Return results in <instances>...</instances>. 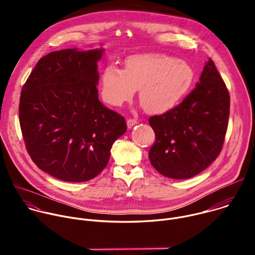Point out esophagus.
<instances>
[{"label": "esophagus", "instance_id": "esophagus-1", "mask_svg": "<svg viewBox=\"0 0 255 255\" xmlns=\"http://www.w3.org/2000/svg\"><path fill=\"white\" fill-rule=\"evenodd\" d=\"M138 123V121L136 119H128L127 120V126L128 128H132L133 126H135Z\"/></svg>", "mask_w": 255, "mask_h": 255}]
</instances>
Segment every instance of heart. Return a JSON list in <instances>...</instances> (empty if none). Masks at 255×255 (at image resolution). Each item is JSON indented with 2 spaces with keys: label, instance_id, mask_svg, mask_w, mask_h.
<instances>
[{
  "label": "heart",
  "instance_id": "heart-1",
  "mask_svg": "<svg viewBox=\"0 0 255 255\" xmlns=\"http://www.w3.org/2000/svg\"><path fill=\"white\" fill-rule=\"evenodd\" d=\"M196 79L186 60L162 53H141L126 58L125 68L107 65L101 74V94L105 102L122 106L139 89L142 107L152 113H165L183 102Z\"/></svg>",
  "mask_w": 255,
  "mask_h": 255
}]
</instances>
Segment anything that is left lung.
Instances as JSON below:
<instances>
[{
    "label": "left lung",
    "mask_w": 255,
    "mask_h": 255,
    "mask_svg": "<svg viewBox=\"0 0 255 255\" xmlns=\"http://www.w3.org/2000/svg\"><path fill=\"white\" fill-rule=\"evenodd\" d=\"M229 110L228 90L209 58L196 89L172 110L149 119L155 133L148 153L152 166L174 179L203 171L221 152Z\"/></svg>",
    "instance_id": "8db88e82"
}]
</instances>
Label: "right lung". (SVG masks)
<instances>
[{"label":"right lung","mask_w":255,"mask_h":255,"mask_svg":"<svg viewBox=\"0 0 255 255\" xmlns=\"http://www.w3.org/2000/svg\"><path fill=\"white\" fill-rule=\"evenodd\" d=\"M105 49L53 51L36 64L23 86L19 120L26 149L41 170L82 183L108 164L125 119L99 100L98 61Z\"/></svg>","instance_id":"1"}]
</instances>
